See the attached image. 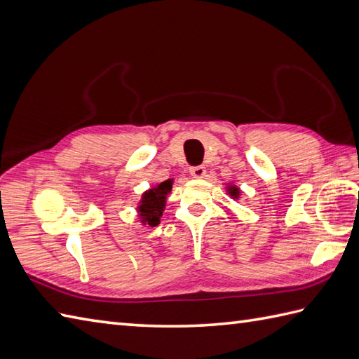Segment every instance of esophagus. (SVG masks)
<instances>
[{
  "label": "esophagus",
  "mask_w": 359,
  "mask_h": 359,
  "mask_svg": "<svg viewBox=\"0 0 359 359\" xmlns=\"http://www.w3.org/2000/svg\"><path fill=\"white\" fill-rule=\"evenodd\" d=\"M189 172H191V176H194V177L200 179V177H203V176H205L206 170H205V166H203V165H196V166H191V168H189Z\"/></svg>",
  "instance_id": "obj_1"
}]
</instances>
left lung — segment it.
<instances>
[{
    "mask_svg": "<svg viewBox=\"0 0 359 359\" xmlns=\"http://www.w3.org/2000/svg\"><path fill=\"white\" fill-rule=\"evenodd\" d=\"M229 193H231V196H238V188H236V187H232L231 189H229Z\"/></svg>",
    "mask_w": 359,
    "mask_h": 359,
    "instance_id": "1",
    "label": "left lung"
}]
</instances>
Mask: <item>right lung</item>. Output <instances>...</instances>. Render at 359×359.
Listing matches in <instances>:
<instances>
[{"instance_id": "right-lung-1", "label": "right lung", "mask_w": 359, "mask_h": 359, "mask_svg": "<svg viewBox=\"0 0 359 359\" xmlns=\"http://www.w3.org/2000/svg\"><path fill=\"white\" fill-rule=\"evenodd\" d=\"M170 191H171V180H166V182H162L157 188L149 189L144 196H142L139 211L149 226H156V224H159L161 222L159 219L165 206V198Z\"/></svg>"}]
</instances>
